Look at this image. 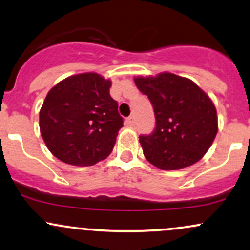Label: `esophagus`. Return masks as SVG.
Returning <instances> with one entry per match:
<instances>
[{"label": "esophagus", "instance_id": "esophagus-1", "mask_svg": "<svg viewBox=\"0 0 250 250\" xmlns=\"http://www.w3.org/2000/svg\"><path fill=\"white\" fill-rule=\"evenodd\" d=\"M125 122H127L128 125H135V117L129 116L127 120H125Z\"/></svg>", "mask_w": 250, "mask_h": 250}]
</instances>
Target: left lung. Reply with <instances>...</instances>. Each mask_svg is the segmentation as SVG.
Instances as JSON below:
<instances>
[{
	"label": "left lung",
	"mask_w": 250,
	"mask_h": 250,
	"mask_svg": "<svg viewBox=\"0 0 250 250\" xmlns=\"http://www.w3.org/2000/svg\"><path fill=\"white\" fill-rule=\"evenodd\" d=\"M134 82L154 108L155 130L140 136L147 160L166 171L201 160L218 131L217 111L209 96L191 79L171 72L139 76Z\"/></svg>",
	"instance_id": "left-lung-1"
}]
</instances>
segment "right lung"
Returning <instances> with one entry per match:
<instances>
[{"instance_id":"right-lung-1","label":"right lung","mask_w":250,"mask_h":250,"mask_svg":"<svg viewBox=\"0 0 250 250\" xmlns=\"http://www.w3.org/2000/svg\"><path fill=\"white\" fill-rule=\"evenodd\" d=\"M111 81L96 72L62 79L48 91L40 109L43 142L57 159L92 166L111 153L123 119L110 96Z\"/></svg>"}]
</instances>
